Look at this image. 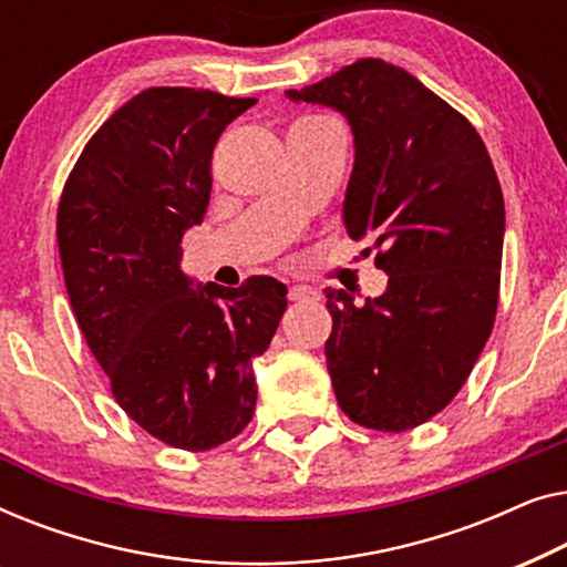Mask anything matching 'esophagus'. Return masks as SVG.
<instances>
[{
    "label": "esophagus",
    "mask_w": 567,
    "mask_h": 567,
    "mask_svg": "<svg viewBox=\"0 0 567 567\" xmlns=\"http://www.w3.org/2000/svg\"><path fill=\"white\" fill-rule=\"evenodd\" d=\"M317 291L307 289V286H291L289 289V301H315Z\"/></svg>",
    "instance_id": "34e87169"
}]
</instances>
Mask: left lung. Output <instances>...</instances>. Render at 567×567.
Masks as SVG:
<instances>
[{"label":"left lung","instance_id":"8db88e82","mask_svg":"<svg viewBox=\"0 0 567 567\" xmlns=\"http://www.w3.org/2000/svg\"><path fill=\"white\" fill-rule=\"evenodd\" d=\"M286 95L351 123L343 224L390 276L363 305L324 289L338 405L367 429L410 431L454 400L491 338L506 231L491 154L462 113L382 59Z\"/></svg>","mask_w":567,"mask_h":567}]
</instances>
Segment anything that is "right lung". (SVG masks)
<instances>
[{
  "label": "right lung",
  "mask_w": 567,
  "mask_h": 567,
  "mask_svg": "<svg viewBox=\"0 0 567 567\" xmlns=\"http://www.w3.org/2000/svg\"><path fill=\"white\" fill-rule=\"evenodd\" d=\"M255 97L150 87L84 146L59 200L66 293L113 398L154 439L206 452L252 421V361L268 351L286 286L239 289L183 274V235L204 221L212 154Z\"/></svg>",
  "instance_id": "right-lung-1"
}]
</instances>
